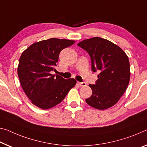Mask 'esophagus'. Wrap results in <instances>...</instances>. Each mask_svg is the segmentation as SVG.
Segmentation results:
<instances>
[{
	"mask_svg": "<svg viewBox=\"0 0 147 147\" xmlns=\"http://www.w3.org/2000/svg\"><path fill=\"white\" fill-rule=\"evenodd\" d=\"M78 85L81 87H85V86H86V85H87L85 82H78Z\"/></svg>",
	"mask_w": 147,
	"mask_h": 147,
	"instance_id": "obj_1",
	"label": "esophagus"
}]
</instances>
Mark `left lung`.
Listing matches in <instances>:
<instances>
[{"mask_svg": "<svg viewBox=\"0 0 147 147\" xmlns=\"http://www.w3.org/2000/svg\"><path fill=\"white\" fill-rule=\"evenodd\" d=\"M91 57V69L100 71L94 85H89L92 95L86 102L98 110H106L118 102L130 80L129 58L118 45L107 39L92 37L78 44Z\"/></svg>", "mask_w": 147, "mask_h": 147, "instance_id": "8db88e82", "label": "left lung"}]
</instances>
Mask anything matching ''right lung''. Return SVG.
<instances>
[{"label":"right lung","mask_w":147,"mask_h":147,"mask_svg":"<svg viewBox=\"0 0 147 147\" xmlns=\"http://www.w3.org/2000/svg\"><path fill=\"white\" fill-rule=\"evenodd\" d=\"M73 40L51 38L31 45L22 53L18 67L20 84L31 103L41 109L53 108L63 100L76 84L75 79L65 80L52 74L61 51Z\"/></svg>","instance_id":"add662e5"}]
</instances>
